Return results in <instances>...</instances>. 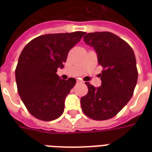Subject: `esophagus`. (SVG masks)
Returning <instances> with one entry per match:
<instances>
[{
  "mask_svg": "<svg viewBox=\"0 0 152 152\" xmlns=\"http://www.w3.org/2000/svg\"><path fill=\"white\" fill-rule=\"evenodd\" d=\"M83 83V81L80 80H76V83H77V84H80V83Z\"/></svg>",
  "mask_w": 152,
  "mask_h": 152,
  "instance_id": "34e87169",
  "label": "esophagus"
}]
</instances>
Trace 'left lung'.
Masks as SVG:
<instances>
[{
	"mask_svg": "<svg viewBox=\"0 0 152 152\" xmlns=\"http://www.w3.org/2000/svg\"><path fill=\"white\" fill-rule=\"evenodd\" d=\"M83 41L94 47L103 70L99 74V88L85 83L88 92L80 99L81 107L91 119L107 120L117 115L133 95L138 78L134 52L126 42L111 32L88 33Z\"/></svg>",
	"mask_w": 152,
	"mask_h": 152,
	"instance_id": "obj_1",
	"label": "left lung"
}]
</instances>
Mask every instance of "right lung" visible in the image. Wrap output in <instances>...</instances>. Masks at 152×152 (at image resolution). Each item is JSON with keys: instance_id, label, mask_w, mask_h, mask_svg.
<instances>
[{"instance_id": "add662e5", "label": "right lung", "mask_w": 152, "mask_h": 152, "mask_svg": "<svg viewBox=\"0 0 152 152\" xmlns=\"http://www.w3.org/2000/svg\"><path fill=\"white\" fill-rule=\"evenodd\" d=\"M85 32L40 35L26 45L15 69L17 90L31 115L50 121L64 112V100L76 80H61L56 73L63 68L69 50Z\"/></svg>"}]
</instances>
